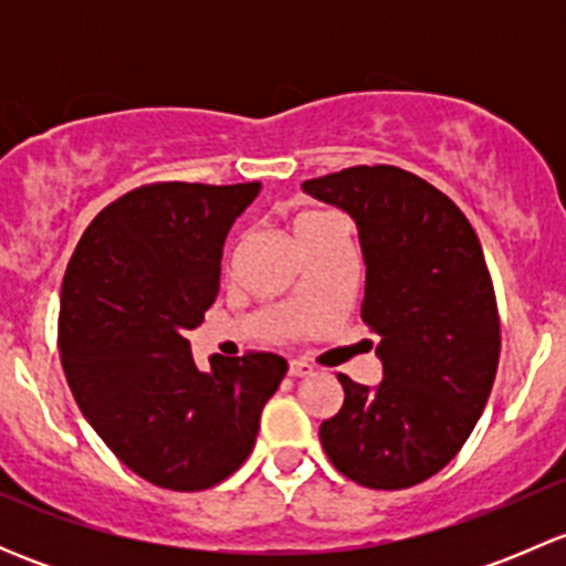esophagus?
<instances>
[{"label":"esophagus","mask_w":566,"mask_h":566,"mask_svg":"<svg viewBox=\"0 0 566 566\" xmlns=\"http://www.w3.org/2000/svg\"><path fill=\"white\" fill-rule=\"evenodd\" d=\"M290 378H306V375H312V364L310 361H301V358H293L287 367Z\"/></svg>","instance_id":"esophagus-1"}]
</instances>
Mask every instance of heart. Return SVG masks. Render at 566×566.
I'll use <instances>...</instances> for the list:
<instances>
[{
	"mask_svg": "<svg viewBox=\"0 0 566 566\" xmlns=\"http://www.w3.org/2000/svg\"><path fill=\"white\" fill-rule=\"evenodd\" d=\"M331 221H336L334 216H328V213H315V210H312V213H301L298 219L293 221V232H295V238H298V243L301 241H306V238L312 235V232H317L319 227H325V224H331ZM301 295H295L293 301H298Z\"/></svg>",
	"mask_w": 566,
	"mask_h": 566,
	"instance_id": "heart-1",
	"label": "heart"
}]
</instances>
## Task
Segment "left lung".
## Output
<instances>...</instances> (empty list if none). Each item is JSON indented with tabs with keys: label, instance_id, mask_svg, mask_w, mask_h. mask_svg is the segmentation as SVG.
Wrapping results in <instances>:
<instances>
[{
	"label": "left lung",
	"instance_id": "8db88e82",
	"mask_svg": "<svg viewBox=\"0 0 566 566\" xmlns=\"http://www.w3.org/2000/svg\"><path fill=\"white\" fill-rule=\"evenodd\" d=\"M301 188L356 224L367 265L361 319L380 336L384 364L378 386L339 375L345 402L319 424V443L364 488L424 482L468 441L499 369L482 243L447 193L405 169L353 167Z\"/></svg>",
	"mask_w": 566,
	"mask_h": 566
}]
</instances>
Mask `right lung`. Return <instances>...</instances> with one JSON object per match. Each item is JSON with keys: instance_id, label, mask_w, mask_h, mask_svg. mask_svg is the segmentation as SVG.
<instances>
[{"instance_id": "add662e5", "label": "right lung", "mask_w": 566, "mask_h": 566, "mask_svg": "<svg viewBox=\"0 0 566 566\" xmlns=\"http://www.w3.org/2000/svg\"><path fill=\"white\" fill-rule=\"evenodd\" d=\"M260 182H158L101 210L67 262L60 358L101 441L167 490H208L243 465L287 361L273 353L210 356L188 331L219 295L230 227Z\"/></svg>"}]
</instances>
